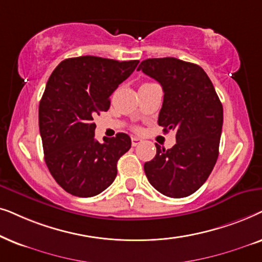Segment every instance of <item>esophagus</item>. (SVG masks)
I'll use <instances>...</instances> for the list:
<instances>
[{
  "label": "esophagus",
  "instance_id": "1",
  "mask_svg": "<svg viewBox=\"0 0 262 262\" xmlns=\"http://www.w3.org/2000/svg\"><path fill=\"white\" fill-rule=\"evenodd\" d=\"M140 142H141V139L140 138H137V137L132 138V145H133L134 147H135V146H138L139 144H140Z\"/></svg>",
  "mask_w": 262,
  "mask_h": 262
}]
</instances>
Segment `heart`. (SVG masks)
<instances>
[{"mask_svg":"<svg viewBox=\"0 0 262 262\" xmlns=\"http://www.w3.org/2000/svg\"><path fill=\"white\" fill-rule=\"evenodd\" d=\"M148 83H149V82H144V83H142V85H148ZM142 85H141V86H142Z\"/></svg>","mask_w":262,"mask_h":262,"instance_id":"1","label":"heart"}]
</instances>
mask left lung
Wrapping results in <instances>:
<instances>
[{
    "label": "left lung",
    "instance_id": "obj_1",
    "mask_svg": "<svg viewBox=\"0 0 262 262\" xmlns=\"http://www.w3.org/2000/svg\"><path fill=\"white\" fill-rule=\"evenodd\" d=\"M163 87L158 124L175 132L170 149L157 155L144 170L149 183L169 198L189 196L206 182L219 155L223 105L200 66L175 57L148 58L138 67Z\"/></svg>",
    "mask_w": 262,
    "mask_h": 262
}]
</instances>
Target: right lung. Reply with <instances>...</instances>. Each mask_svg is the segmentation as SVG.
I'll list each match as a JSON object with an SVG mask.
<instances>
[{
  "label": "right lung",
  "instance_id": "1",
  "mask_svg": "<svg viewBox=\"0 0 262 262\" xmlns=\"http://www.w3.org/2000/svg\"><path fill=\"white\" fill-rule=\"evenodd\" d=\"M138 60L80 56L62 61L47 82L39 103L44 159L67 193L91 198L117 175V162L130 148L129 135L95 139L93 117L110 107V96L137 68Z\"/></svg>",
  "mask_w": 262,
  "mask_h": 262
}]
</instances>
